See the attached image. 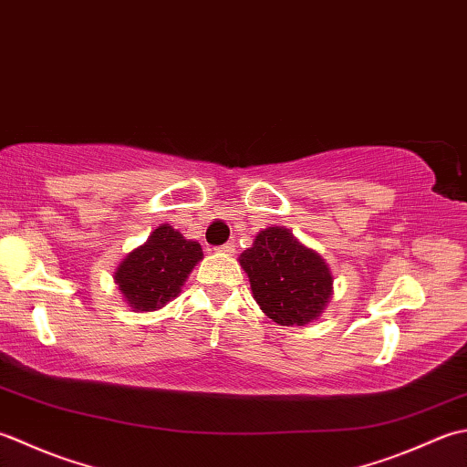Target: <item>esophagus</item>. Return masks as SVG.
<instances>
[{"mask_svg": "<svg viewBox=\"0 0 467 467\" xmlns=\"http://www.w3.org/2000/svg\"><path fill=\"white\" fill-rule=\"evenodd\" d=\"M215 250L220 252V254H223V255H234L235 254V245L232 242H227V244H223L220 247H215Z\"/></svg>", "mask_w": 467, "mask_h": 467, "instance_id": "1", "label": "esophagus"}]
</instances>
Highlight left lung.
<instances>
[{
    "instance_id": "left-lung-1",
    "label": "left lung",
    "mask_w": 467,
    "mask_h": 467,
    "mask_svg": "<svg viewBox=\"0 0 467 467\" xmlns=\"http://www.w3.org/2000/svg\"><path fill=\"white\" fill-rule=\"evenodd\" d=\"M255 302L282 327H304L325 310L332 275L325 260L284 227H268L240 255Z\"/></svg>"
}]
</instances>
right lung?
<instances>
[{
	"label": "right lung",
	"mask_w": 467,
	"mask_h": 467,
	"mask_svg": "<svg viewBox=\"0 0 467 467\" xmlns=\"http://www.w3.org/2000/svg\"><path fill=\"white\" fill-rule=\"evenodd\" d=\"M202 258V245L187 242L165 223L127 255L114 272V280L132 308L150 312L177 296L189 272Z\"/></svg>",
	"instance_id": "1"
}]
</instances>
